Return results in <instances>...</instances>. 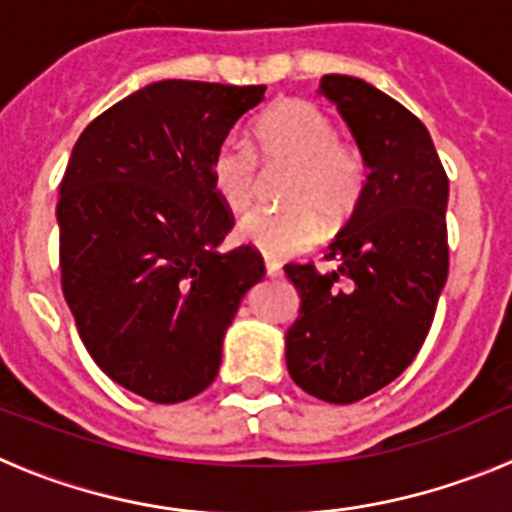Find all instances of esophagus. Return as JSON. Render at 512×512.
I'll return each mask as SVG.
<instances>
[{
    "label": "esophagus",
    "mask_w": 512,
    "mask_h": 512,
    "mask_svg": "<svg viewBox=\"0 0 512 512\" xmlns=\"http://www.w3.org/2000/svg\"><path fill=\"white\" fill-rule=\"evenodd\" d=\"M266 277H269V279L282 277V264H279V261H274V259H266Z\"/></svg>",
    "instance_id": "esophagus-1"
}]
</instances>
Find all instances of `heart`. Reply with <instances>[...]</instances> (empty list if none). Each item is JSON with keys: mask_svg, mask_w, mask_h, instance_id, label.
Segmentation results:
<instances>
[{"mask_svg": "<svg viewBox=\"0 0 512 512\" xmlns=\"http://www.w3.org/2000/svg\"><path fill=\"white\" fill-rule=\"evenodd\" d=\"M266 169L289 171L282 189L287 210L256 212L238 225V238L269 259L307 251L320 238V217L346 223L366 187L361 153L338 138L336 120L307 99H282L253 128ZM210 182L230 212L251 210L261 184L259 158L248 143L225 138L210 158Z\"/></svg>", "mask_w": 512, "mask_h": 512, "instance_id": "1", "label": "heart"}]
</instances>
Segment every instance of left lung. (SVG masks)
Returning a JSON list of instances; mask_svg holds the SVG:
<instances>
[{"label":"left lung","instance_id":"8db88e82","mask_svg":"<svg viewBox=\"0 0 512 512\" xmlns=\"http://www.w3.org/2000/svg\"><path fill=\"white\" fill-rule=\"evenodd\" d=\"M320 94L346 120L369 174L328 246L338 269L284 266L302 300L287 369L307 395L348 405L400 377L431 330L449 277V176L423 122L377 87L328 74Z\"/></svg>","mask_w":512,"mask_h":512}]
</instances>
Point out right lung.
Instances as JSON below:
<instances>
[{"instance_id": "obj_1", "label": "right lung", "mask_w": 512, "mask_h": 512, "mask_svg": "<svg viewBox=\"0 0 512 512\" xmlns=\"http://www.w3.org/2000/svg\"><path fill=\"white\" fill-rule=\"evenodd\" d=\"M266 87L166 79L79 135L61 179V284L89 356L112 382L171 405L200 395L248 289L251 246L223 253L233 212L210 158Z\"/></svg>"}]
</instances>
